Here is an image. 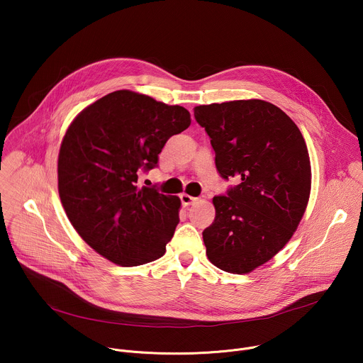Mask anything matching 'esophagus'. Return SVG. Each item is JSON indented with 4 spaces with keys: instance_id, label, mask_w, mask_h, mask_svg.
Returning <instances> with one entry per match:
<instances>
[{
    "instance_id": "obj_1",
    "label": "esophagus",
    "mask_w": 363,
    "mask_h": 363,
    "mask_svg": "<svg viewBox=\"0 0 363 363\" xmlns=\"http://www.w3.org/2000/svg\"><path fill=\"white\" fill-rule=\"evenodd\" d=\"M179 198H181V202H182L184 206H188V205H191V203H194V202L196 201L195 196H191V195H188V194H181Z\"/></svg>"
}]
</instances>
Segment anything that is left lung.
I'll return each mask as SVG.
<instances>
[{
    "label": "left lung",
    "mask_w": 363,
    "mask_h": 363,
    "mask_svg": "<svg viewBox=\"0 0 363 363\" xmlns=\"http://www.w3.org/2000/svg\"><path fill=\"white\" fill-rule=\"evenodd\" d=\"M216 152L223 179L216 220L202 233L210 262L245 274L273 258L291 238L310 195V160L296 123L264 100H233L194 109Z\"/></svg>",
    "instance_id": "obj_1"
}]
</instances>
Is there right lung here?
Returning <instances> with one entry per match:
<instances>
[{"mask_svg":"<svg viewBox=\"0 0 363 363\" xmlns=\"http://www.w3.org/2000/svg\"><path fill=\"white\" fill-rule=\"evenodd\" d=\"M191 125L182 106L116 90L82 111L59 153V194L79 235L123 267L158 260L179 223L181 201L138 185L167 140Z\"/></svg>","mask_w":363,"mask_h":363,"instance_id":"right-lung-1","label":"right lung"}]
</instances>
